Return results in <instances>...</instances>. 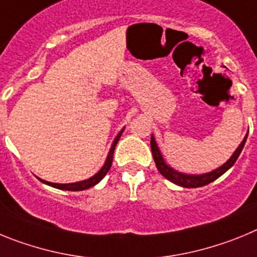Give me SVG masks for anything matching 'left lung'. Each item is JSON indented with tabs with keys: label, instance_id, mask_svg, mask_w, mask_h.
<instances>
[{
	"label": "left lung",
	"instance_id": "left-lung-1",
	"mask_svg": "<svg viewBox=\"0 0 257 257\" xmlns=\"http://www.w3.org/2000/svg\"><path fill=\"white\" fill-rule=\"evenodd\" d=\"M247 135H248V134H247ZM247 135L244 136L243 142L240 143L239 147L235 149L233 156H231L230 158L224 163V165L220 166L219 169L213 170V171L211 172H207V174L188 175V174H183V172L176 171V170H174L172 167H170V166L165 162V160H163L162 153H161V151L158 149V147H157L156 139H154L153 135H152L151 138L152 154H153V158H154V162H156L157 169H158V171L161 172V175L165 176L167 180L172 181V183L176 184V185H180V187H184V188L205 187V185H207V184L212 183V181L216 180L217 178H220L222 174H225V172L230 169L231 166L234 165L235 161H237L238 157H239L240 152H242V149H243L244 143H246L247 140Z\"/></svg>",
	"mask_w": 257,
	"mask_h": 257
}]
</instances>
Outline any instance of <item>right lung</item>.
Listing matches in <instances>:
<instances>
[{
    "instance_id": "obj_1",
    "label": "right lung",
    "mask_w": 257,
    "mask_h": 257,
    "mask_svg": "<svg viewBox=\"0 0 257 257\" xmlns=\"http://www.w3.org/2000/svg\"><path fill=\"white\" fill-rule=\"evenodd\" d=\"M124 128H122L119 133H118V135L115 136L114 142H113L112 147H110V151H109L108 153V157H106L105 160V163H104V166L100 169V171L97 172V174H95L94 176H91L90 179H87V180H82V181H77V183H69V184H58V183H50V181H45L42 180V179H40L42 183L47 184V185H50V187L52 188H56V189H63V190H72V192H78V190H85V189H88V188L94 187V185H96L99 181L101 180V179L104 178L106 175V172L110 170V166H112V162H113V153H114V149H115V145H117L118 140H119V138H121L122 133H123Z\"/></svg>"
}]
</instances>
